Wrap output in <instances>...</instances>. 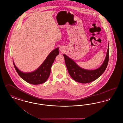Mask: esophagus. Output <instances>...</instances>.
<instances>
[{
    "instance_id": "1",
    "label": "esophagus",
    "mask_w": 123,
    "mask_h": 123,
    "mask_svg": "<svg viewBox=\"0 0 123 123\" xmlns=\"http://www.w3.org/2000/svg\"><path fill=\"white\" fill-rule=\"evenodd\" d=\"M63 49L62 48H60V51H61V52H62L63 51V49Z\"/></svg>"
}]
</instances>
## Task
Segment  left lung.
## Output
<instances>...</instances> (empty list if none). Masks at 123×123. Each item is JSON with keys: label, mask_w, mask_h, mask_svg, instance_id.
Wrapping results in <instances>:
<instances>
[{"label": "left lung", "mask_w": 123, "mask_h": 123, "mask_svg": "<svg viewBox=\"0 0 123 123\" xmlns=\"http://www.w3.org/2000/svg\"><path fill=\"white\" fill-rule=\"evenodd\" d=\"M65 64L68 72L71 77L76 81L81 83L92 82L99 77L105 71L108 63L109 58V45L105 60L102 65L97 69L89 70L79 67L75 62L66 55H63Z\"/></svg>", "instance_id": "1"}]
</instances>
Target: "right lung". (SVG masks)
Returning <instances> with one entry per match:
<instances>
[{
	"instance_id": "add662e5",
	"label": "right lung",
	"mask_w": 123,
	"mask_h": 123,
	"mask_svg": "<svg viewBox=\"0 0 123 123\" xmlns=\"http://www.w3.org/2000/svg\"><path fill=\"white\" fill-rule=\"evenodd\" d=\"M59 48H56L51 52L45 60L38 68L31 73H23L16 67L14 63V68L21 77L29 83L38 85L46 81L49 76L51 68L56 56L59 54Z\"/></svg>"
}]
</instances>
